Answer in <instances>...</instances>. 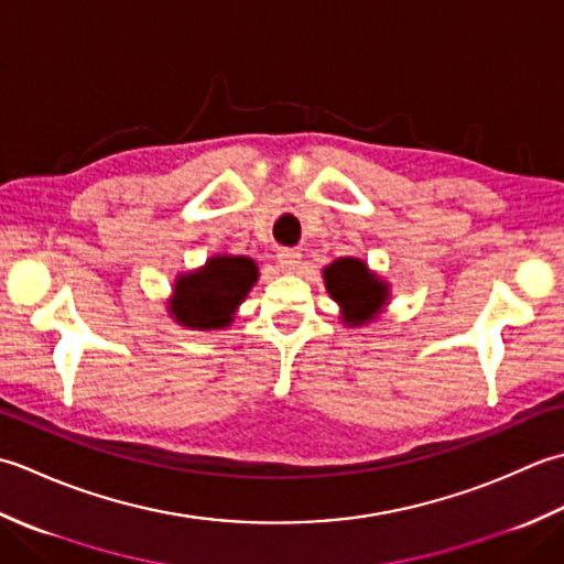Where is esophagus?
<instances>
[{
  "instance_id": "esophagus-1",
  "label": "esophagus",
  "mask_w": 564,
  "mask_h": 564,
  "mask_svg": "<svg viewBox=\"0 0 564 564\" xmlns=\"http://www.w3.org/2000/svg\"><path fill=\"white\" fill-rule=\"evenodd\" d=\"M299 260H302V256H299V250H290V248L280 250V256H278L280 268L284 272H294L299 268Z\"/></svg>"
}]
</instances>
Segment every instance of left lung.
<instances>
[{
	"mask_svg": "<svg viewBox=\"0 0 564 564\" xmlns=\"http://www.w3.org/2000/svg\"><path fill=\"white\" fill-rule=\"evenodd\" d=\"M326 290L340 306V318L348 326H362L382 312L389 299V284L358 258H338L324 268Z\"/></svg>",
	"mask_w": 564,
	"mask_h": 564,
	"instance_id": "8db88e82",
	"label": "left lung"
}]
</instances>
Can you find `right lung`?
Here are the masks:
<instances>
[{
  "instance_id": "1",
  "label": "right lung",
  "mask_w": 564,
  "mask_h": 564,
  "mask_svg": "<svg viewBox=\"0 0 564 564\" xmlns=\"http://www.w3.org/2000/svg\"><path fill=\"white\" fill-rule=\"evenodd\" d=\"M256 282L258 265L250 258L214 256L204 268L175 280L170 314L187 328H226Z\"/></svg>"
}]
</instances>
